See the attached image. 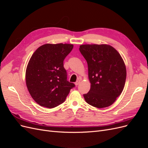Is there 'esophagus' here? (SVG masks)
<instances>
[{
	"label": "esophagus",
	"instance_id": "34e87169",
	"mask_svg": "<svg viewBox=\"0 0 148 148\" xmlns=\"http://www.w3.org/2000/svg\"><path fill=\"white\" fill-rule=\"evenodd\" d=\"M79 83H80V79H77V82H75V85H76V86H77V85H78L79 84Z\"/></svg>",
	"mask_w": 148,
	"mask_h": 148
}]
</instances>
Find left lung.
Wrapping results in <instances>:
<instances>
[{
    "label": "left lung",
    "mask_w": 148,
    "mask_h": 148,
    "mask_svg": "<svg viewBox=\"0 0 148 148\" xmlns=\"http://www.w3.org/2000/svg\"><path fill=\"white\" fill-rule=\"evenodd\" d=\"M79 51L86 59L90 90L83 95L86 102L97 108L111 106L122 93L127 77L120 53L107 44H84Z\"/></svg>",
    "instance_id": "left-lung-1"
}]
</instances>
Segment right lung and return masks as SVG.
<instances>
[{"mask_svg": "<svg viewBox=\"0 0 148 148\" xmlns=\"http://www.w3.org/2000/svg\"><path fill=\"white\" fill-rule=\"evenodd\" d=\"M73 46L69 44H46L31 56L26 70L29 92L38 104L53 108L63 103L75 86L67 81L64 60Z\"/></svg>", "mask_w": 148, "mask_h": 148, "instance_id": "add662e5", "label": "right lung"}]
</instances>
